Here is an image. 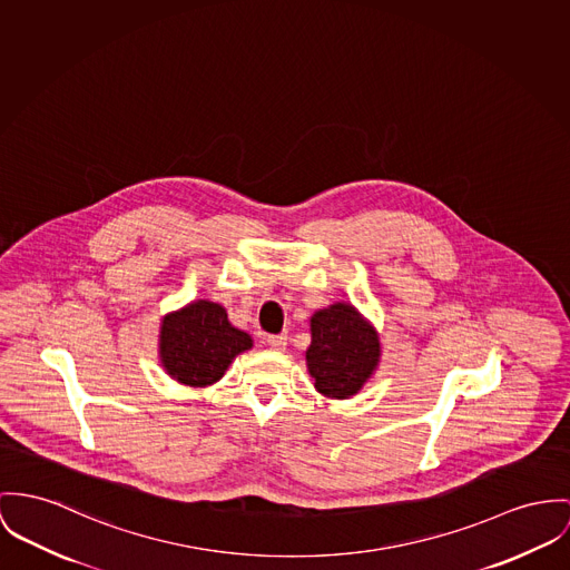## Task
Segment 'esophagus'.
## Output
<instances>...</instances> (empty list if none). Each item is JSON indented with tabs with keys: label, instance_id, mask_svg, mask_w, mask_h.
<instances>
[{
	"label": "esophagus",
	"instance_id": "34e87169",
	"mask_svg": "<svg viewBox=\"0 0 570 570\" xmlns=\"http://www.w3.org/2000/svg\"><path fill=\"white\" fill-rule=\"evenodd\" d=\"M266 343H268V347H273V350H286L288 336H286V334H271V336H266Z\"/></svg>",
	"mask_w": 570,
	"mask_h": 570
}]
</instances>
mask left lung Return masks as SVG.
Here are the masks:
<instances>
[{
	"mask_svg": "<svg viewBox=\"0 0 570 570\" xmlns=\"http://www.w3.org/2000/svg\"><path fill=\"white\" fill-rule=\"evenodd\" d=\"M309 327L307 368L318 393L338 399L357 393L380 362L377 334L347 304L318 309Z\"/></svg>",
	"mask_w": 570,
	"mask_h": 570,
	"instance_id": "8db88e82",
	"label": "left lung"
}]
</instances>
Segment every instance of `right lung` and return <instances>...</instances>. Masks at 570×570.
<instances>
[{"label": "right lung", "mask_w": 570, "mask_h": 570, "mask_svg": "<svg viewBox=\"0 0 570 570\" xmlns=\"http://www.w3.org/2000/svg\"><path fill=\"white\" fill-rule=\"evenodd\" d=\"M245 350H252L249 334L232 327L219 304L199 299L163 321L160 357L167 373L181 384L217 382Z\"/></svg>", "instance_id": "right-lung-1"}]
</instances>
